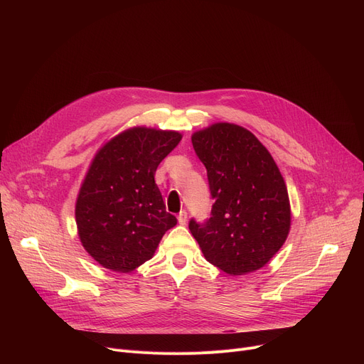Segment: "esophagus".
Listing matches in <instances>:
<instances>
[{
    "mask_svg": "<svg viewBox=\"0 0 364 364\" xmlns=\"http://www.w3.org/2000/svg\"><path fill=\"white\" fill-rule=\"evenodd\" d=\"M177 220L181 225H184L187 223V213L186 211H181L178 215H177Z\"/></svg>",
    "mask_w": 364,
    "mask_h": 364,
    "instance_id": "obj_1",
    "label": "esophagus"
}]
</instances>
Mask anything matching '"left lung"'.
<instances>
[{"instance_id":"left-lung-1","label":"left lung","mask_w":364,"mask_h":364,"mask_svg":"<svg viewBox=\"0 0 364 364\" xmlns=\"http://www.w3.org/2000/svg\"><path fill=\"white\" fill-rule=\"evenodd\" d=\"M215 200L205 223L188 228L211 264L232 276L259 270L291 228L288 188L261 141L243 127L218 122L192 136Z\"/></svg>"}]
</instances>
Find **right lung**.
<instances>
[{
  "label": "right lung",
  "instance_id": "right-lung-1",
  "mask_svg": "<svg viewBox=\"0 0 364 364\" xmlns=\"http://www.w3.org/2000/svg\"><path fill=\"white\" fill-rule=\"evenodd\" d=\"M180 140L177 131L136 127L95 153L76 199L75 218L85 251L105 269L136 270L177 224L166 213L155 172Z\"/></svg>",
  "mask_w": 364,
  "mask_h": 364
}]
</instances>
